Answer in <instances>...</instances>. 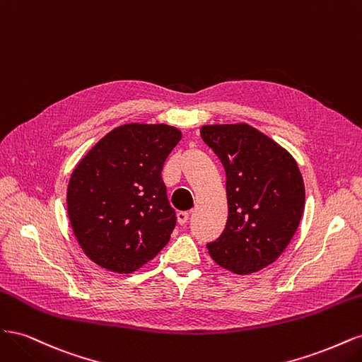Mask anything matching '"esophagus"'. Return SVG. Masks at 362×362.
<instances>
[{
    "mask_svg": "<svg viewBox=\"0 0 362 362\" xmlns=\"http://www.w3.org/2000/svg\"><path fill=\"white\" fill-rule=\"evenodd\" d=\"M189 211H178L177 213V218H178V223L180 225H185L189 222Z\"/></svg>",
    "mask_w": 362,
    "mask_h": 362,
    "instance_id": "esophagus-1",
    "label": "esophagus"
}]
</instances>
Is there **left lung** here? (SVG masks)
Here are the masks:
<instances>
[{"label": "left lung", "instance_id": "1", "mask_svg": "<svg viewBox=\"0 0 362 362\" xmlns=\"http://www.w3.org/2000/svg\"><path fill=\"white\" fill-rule=\"evenodd\" d=\"M201 137L226 173L228 221L206 243L218 266L249 275L276 261L299 226L305 185L298 163L247 124L205 125Z\"/></svg>", "mask_w": 362, "mask_h": 362}]
</instances>
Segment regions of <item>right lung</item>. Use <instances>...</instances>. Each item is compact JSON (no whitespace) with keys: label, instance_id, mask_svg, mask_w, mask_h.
<instances>
[{"label":"right lung","instance_id":"1","mask_svg":"<svg viewBox=\"0 0 362 362\" xmlns=\"http://www.w3.org/2000/svg\"><path fill=\"white\" fill-rule=\"evenodd\" d=\"M180 140L175 127L127 124L104 136L74 169L69 221L98 266L131 273L168 245L177 214L161 170Z\"/></svg>","mask_w":362,"mask_h":362}]
</instances>
